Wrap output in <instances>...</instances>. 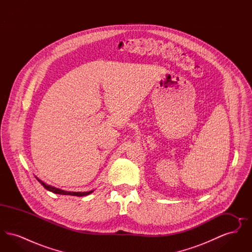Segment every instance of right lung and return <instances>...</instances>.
I'll return each mask as SVG.
<instances>
[{"mask_svg":"<svg viewBox=\"0 0 252 252\" xmlns=\"http://www.w3.org/2000/svg\"><path fill=\"white\" fill-rule=\"evenodd\" d=\"M36 180H38V182L46 189V190H48L50 192H54V193H58V194H65V195H74V196H84V195H88V194H90V193H92V192H94V190H92V191H89V192H67V191H64V190H61V189H59V188H56V187H54V186H51V185H48V184H46L45 182H43L42 180H39L38 178H36Z\"/></svg>","mask_w":252,"mask_h":252,"instance_id":"add662e5","label":"right lung"}]
</instances>
